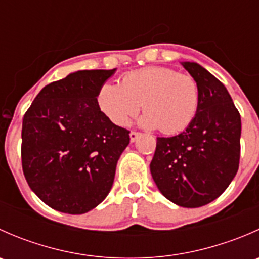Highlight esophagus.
I'll use <instances>...</instances> for the list:
<instances>
[{"mask_svg":"<svg viewBox=\"0 0 259 259\" xmlns=\"http://www.w3.org/2000/svg\"><path fill=\"white\" fill-rule=\"evenodd\" d=\"M130 142H132V143H134L135 142V140H137L138 139V138H139V133H137V132H130Z\"/></svg>","mask_w":259,"mask_h":259,"instance_id":"esophagus-1","label":"esophagus"}]
</instances>
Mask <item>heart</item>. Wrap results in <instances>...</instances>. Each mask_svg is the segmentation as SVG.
<instances>
[{
	"label": "heart",
	"instance_id": "heart-1",
	"mask_svg": "<svg viewBox=\"0 0 259 259\" xmlns=\"http://www.w3.org/2000/svg\"><path fill=\"white\" fill-rule=\"evenodd\" d=\"M96 101L105 116L117 126H126L140 110L142 126L159 127L164 134H178L197 116L200 94L197 81L163 66H151L125 74L120 85L105 82Z\"/></svg>",
	"mask_w": 259,
	"mask_h": 259
}]
</instances>
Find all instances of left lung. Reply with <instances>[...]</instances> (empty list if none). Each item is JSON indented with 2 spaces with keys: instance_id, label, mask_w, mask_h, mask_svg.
I'll return each mask as SVG.
<instances>
[{
  "instance_id": "1",
  "label": "left lung",
  "mask_w": 259,
  "mask_h": 259,
  "mask_svg": "<svg viewBox=\"0 0 259 259\" xmlns=\"http://www.w3.org/2000/svg\"><path fill=\"white\" fill-rule=\"evenodd\" d=\"M182 65L197 81L199 109L184 132L156 138L150 173L166 199L198 208L217 199L238 171L241 115L215 76L197 62Z\"/></svg>"
}]
</instances>
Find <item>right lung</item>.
Returning <instances> with one entry per match:
<instances>
[{
  "instance_id": "add662e5",
  "label": "right lung",
  "mask_w": 259,
  "mask_h": 259,
  "mask_svg": "<svg viewBox=\"0 0 259 259\" xmlns=\"http://www.w3.org/2000/svg\"><path fill=\"white\" fill-rule=\"evenodd\" d=\"M115 71L80 70L54 81L23 116V174L31 190L52 209L86 213L113 187L130 132L105 116L96 95Z\"/></svg>"
}]
</instances>
